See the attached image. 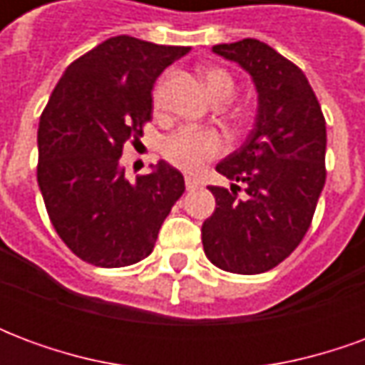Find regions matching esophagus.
I'll return each mask as SVG.
<instances>
[{
  "instance_id": "obj_1",
  "label": "esophagus",
  "mask_w": 365,
  "mask_h": 365,
  "mask_svg": "<svg viewBox=\"0 0 365 365\" xmlns=\"http://www.w3.org/2000/svg\"><path fill=\"white\" fill-rule=\"evenodd\" d=\"M185 187H187V191L197 190L199 182L195 180V178H193V175H185Z\"/></svg>"
}]
</instances>
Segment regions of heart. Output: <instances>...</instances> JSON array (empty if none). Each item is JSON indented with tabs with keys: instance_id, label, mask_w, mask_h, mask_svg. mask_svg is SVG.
<instances>
[{
	"instance_id": "1",
	"label": "heart",
	"mask_w": 365,
	"mask_h": 365,
	"mask_svg": "<svg viewBox=\"0 0 365 365\" xmlns=\"http://www.w3.org/2000/svg\"><path fill=\"white\" fill-rule=\"evenodd\" d=\"M203 83L213 101H229L235 93V80L221 68L203 70ZM158 97V93H156ZM225 150L221 135L211 128L183 127L175 130L164 144V156L174 166L185 172H197L209 160L217 158Z\"/></svg>"
}]
</instances>
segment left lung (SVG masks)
Segmentation results:
<instances>
[{"label":"left lung","instance_id":"obj_1","mask_svg":"<svg viewBox=\"0 0 365 365\" xmlns=\"http://www.w3.org/2000/svg\"><path fill=\"white\" fill-rule=\"evenodd\" d=\"M211 51L250 76L258 109L245 144L217 164L232 183L209 187L217 207L201 227L203 250L225 272L262 274L285 260L311 225L327 178V123L305 74L266 43L242 38Z\"/></svg>","mask_w":365,"mask_h":365}]
</instances>
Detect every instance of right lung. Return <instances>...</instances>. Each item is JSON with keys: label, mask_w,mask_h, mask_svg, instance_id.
I'll use <instances>...</instances> for the list:
<instances>
[{"label": "right lung", "mask_w": 365, "mask_h": 365, "mask_svg": "<svg viewBox=\"0 0 365 365\" xmlns=\"http://www.w3.org/2000/svg\"><path fill=\"white\" fill-rule=\"evenodd\" d=\"M190 46L111 36L66 68L38 123L36 180L54 229L99 268L146 258L185 191L180 170L160 160L128 182L123 146L143 136L158 76Z\"/></svg>", "instance_id": "1"}]
</instances>
